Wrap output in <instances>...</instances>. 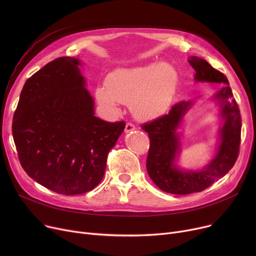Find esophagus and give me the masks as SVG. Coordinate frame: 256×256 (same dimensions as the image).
Segmentation results:
<instances>
[{"mask_svg": "<svg viewBox=\"0 0 256 256\" xmlns=\"http://www.w3.org/2000/svg\"><path fill=\"white\" fill-rule=\"evenodd\" d=\"M136 130V126H134L132 124L128 122V124H126V126L124 132H132V130Z\"/></svg>", "mask_w": 256, "mask_h": 256, "instance_id": "1", "label": "esophagus"}]
</instances>
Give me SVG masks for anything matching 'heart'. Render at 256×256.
<instances>
[{
	"mask_svg": "<svg viewBox=\"0 0 256 256\" xmlns=\"http://www.w3.org/2000/svg\"><path fill=\"white\" fill-rule=\"evenodd\" d=\"M176 85V68L160 61L113 72L106 78V86L96 89V98L111 112H117L119 104H130L137 118L152 120L167 112Z\"/></svg>",
	"mask_w": 256,
	"mask_h": 256,
	"instance_id": "obj_1",
	"label": "heart"
}]
</instances>
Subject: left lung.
I'll return each instance as SVG.
<instances>
[{"instance_id":"obj_1","label":"left lung","mask_w":256,"mask_h":256,"mask_svg":"<svg viewBox=\"0 0 256 256\" xmlns=\"http://www.w3.org/2000/svg\"><path fill=\"white\" fill-rule=\"evenodd\" d=\"M188 61L195 70V82L223 84L210 98L217 102L223 122L216 154L199 170L182 169L176 165L182 144L178 130L193 106L194 100L174 104L168 114L142 126L150 139L146 160L150 178L162 191L178 195L201 192L223 178L236 163L240 142V114L227 78L202 58L191 56Z\"/></svg>"}]
</instances>
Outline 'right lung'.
Here are the masks:
<instances>
[{"instance_id":"1","label":"right lung","mask_w":256,"mask_h":256,"mask_svg":"<svg viewBox=\"0 0 256 256\" xmlns=\"http://www.w3.org/2000/svg\"><path fill=\"white\" fill-rule=\"evenodd\" d=\"M80 61L57 58L26 80L13 117L22 167L36 182L63 195L83 194L102 180L108 154L126 122L94 115Z\"/></svg>"}]
</instances>
